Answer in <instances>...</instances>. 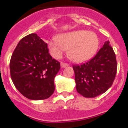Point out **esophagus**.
<instances>
[{
	"label": "esophagus",
	"instance_id": "esophagus-1",
	"mask_svg": "<svg viewBox=\"0 0 128 128\" xmlns=\"http://www.w3.org/2000/svg\"><path fill=\"white\" fill-rule=\"evenodd\" d=\"M60 66H61V67L62 68H65V67H66V66H68V64H66V63H65V62H61L60 63Z\"/></svg>",
	"mask_w": 128,
	"mask_h": 128
}]
</instances>
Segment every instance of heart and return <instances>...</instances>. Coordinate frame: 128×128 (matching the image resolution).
<instances>
[{"label": "heart", "mask_w": 128, "mask_h": 128, "mask_svg": "<svg viewBox=\"0 0 128 128\" xmlns=\"http://www.w3.org/2000/svg\"><path fill=\"white\" fill-rule=\"evenodd\" d=\"M48 46L54 58H60L64 50H68L71 60L82 62L90 59L97 52L99 39L94 32L78 30L58 35Z\"/></svg>", "instance_id": "heart-1"}]
</instances>
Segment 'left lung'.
<instances>
[{"mask_svg":"<svg viewBox=\"0 0 128 128\" xmlns=\"http://www.w3.org/2000/svg\"><path fill=\"white\" fill-rule=\"evenodd\" d=\"M117 66L115 52L107 41L91 60L73 65L77 92L86 98L106 92L114 81Z\"/></svg>","mask_w":128,"mask_h":128,"instance_id":"1","label":"left lung"}]
</instances>
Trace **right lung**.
Wrapping results in <instances>:
<instances>
[{
  "label": "right lung",
  "mask_w": 128,
  "mask_h": 128,
  "mask_svg": "<svg viewBox=\"0 0 128 128\" xmlns=\"http://www.w3.org/2000/svg\"><path fill=\"white\" fill-rule=\"evenodd\" d=\"M48 52L47 44L32 33L21 39L11 56V79L28 99H47L54 93V80L60 64Z\"/></svg>",
  "instance_id": "1"
}]
</instances>
